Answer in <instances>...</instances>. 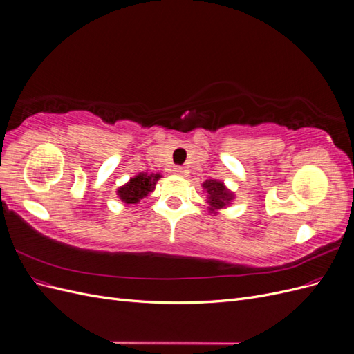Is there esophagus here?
<instances>
[{"label": "esophagus", "instance_id": "1", "mask_svg": "<svg viewBox=\"0 0 354 354\" xmlns=\"http://www.w3.org/2000/svg\"><path fill=\"white\" fill-rule=\"evenodd\" d=\"M173 173L177 174V176H186V169L183 167H178L177 165V167L173 168Z\"/></svg>", "mask_w": 354, "mask_h": 354}]
</instances>
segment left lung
Segmentation results:
<instances>
[{
	"label": "left lung",
	"instance_id": "8db88e82",
	"mask_svg": "<svg viewBox=\"0 0 354 354\" xmlns=\"http://www.w3.org/2000/svg\"><path fill=\"white\" fill-rule=\"evenodd\" d=\"M203 189H207L208 192V202L212 207L211 209H218V208L226 207V203H229L230 199L233 198V195L226 187H224L221 181H217V180H207L205 183H203Z\"/></svg>",
	"mask_w": 354,
	"mask_h": 354
}]
</instances>
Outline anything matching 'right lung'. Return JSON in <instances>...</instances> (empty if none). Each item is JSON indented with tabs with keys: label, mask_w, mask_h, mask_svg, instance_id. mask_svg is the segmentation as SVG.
I'll return each instance as SVG.
<instances>
[{
	"label": "right lung",
	"mask_w": 354,
	"mask_h": 354,
	"mask_svg": "<svg viewBox=\"0 0 354 354\" xmlns=\"http://www.w3.org/2000/svg\"><path fill=\"white\" fill-rule=\"evenodd\" d=\"M159 177V174H138L118 190V195H120V198L125 203H137L138 201L147 196L149 192L155 189Z\"/></svg>",
	"instance_id": "add662e5"
}]
</instances>
